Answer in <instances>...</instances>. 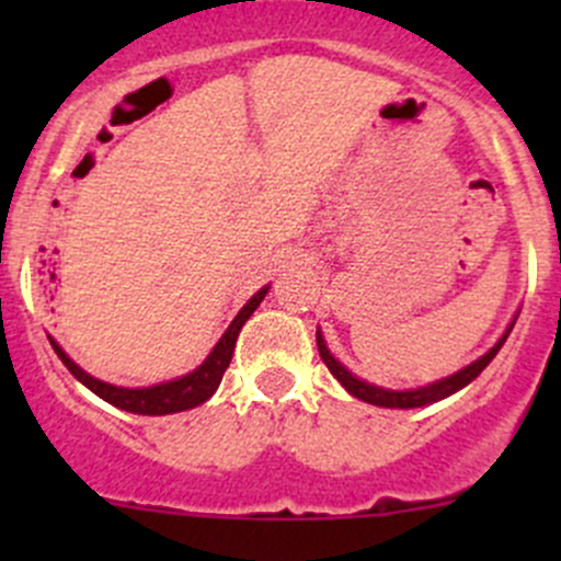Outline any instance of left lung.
<instances>
[{"mask_svg": "<svg viewBox=\"0 0 561 561\" xmlns=\"http://www.w3.org/2000/svg\"><path fill=\"white\" fill-rule=\"evenodd\" d=\"M513 328H507V333H511ZM505 336L500 339V342L494 344V347L489 350V353L483 355V358H478L474 364H469L467 369L456 371V375L445 377V380L434 382V386H426V388H415V390H386V388H377V386H369V382L358 380V377L350 375L347 369H344L342 364H339L336 358H333L331 353H328L325 342H322L320 331H317V350H320V358L322 364L331 369V375L336 377L339 382H342L344 388L350 390V393L355 396V399L360 401H369V404H377V407H396V410H410V407H426V404H434V401L445 399V396L456 393V390H461L463 386H469V382L474 380V377L480 375V371L485 369V366L494 360V355L500 353V347L505 344Z\"/></svg>", "mask_w": 561, "mask_h": 561, "instance_id": "obj_1", "label": "left lung"}]
</instances>
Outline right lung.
Returning <instances> with one entry per match:
<instances>
[{
	"label": "right lung",
	"instance_id": "right-lung-1",
	"mask_svg": "<svg viewBox=\"0 0 561 561\" xmlns=\"http://www.w3.org/2000/svg\"><path fill=\"white\" fill-rule=\"evenodd\" d=\"M265 293H268V287H263V290L254 293V296L249 298V304L241 309L239 314H236V320L230 322V328L225 331V336L219 339L217 347L211 350V355H208V358L203 360V364L197 366L192 375L179 377V380H173V382H162V386H154V388H135L133 390V388H116V386H107V382L94 380L92 375H87L81 366H76L65 353H61L59 344L56 342H50V344H54V350H56V355L61 358V364L70 369V375L76 377L78 382H83V386L92 390V393H98L100 399H105L107 404L118 407V410H124V412H135V415H171V412L192 410V407H197V404H203L206 399H211V393L219 388V382H222L225 369L230 366V358H233L236 339H239L241 325H244V322L249 320V314L260 307V301L265 298Z\"/></svg>",
	"mask_w": 561,
	"mask_h": 561
}]
</instances>
